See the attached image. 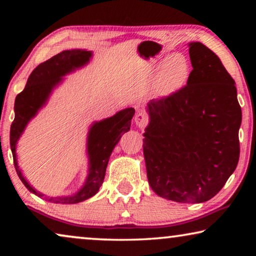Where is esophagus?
<instances>
[{"mask_svg":"<svg viewBox=\"0 0 256 256\" xmlns=\"http://www.w3.org/2000/svg\"><path fill=\"white\" fill-rule=\"evenodd\" d=\"M134 120H136V126H138L140 128H146V125L148 124L149 118H148V115H146V112L141 110L136 115V118H134Z\"/></svg>","mask_w":256,"mask_h":256,"instance_id":"1","label":"esophagus"}]
</instances>
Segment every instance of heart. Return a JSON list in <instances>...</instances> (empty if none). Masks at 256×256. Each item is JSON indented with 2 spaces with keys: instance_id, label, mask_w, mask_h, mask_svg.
Segmentation results:
<instances>
[{
  "instance_id": "b5f03b06",
  "label": "heart",
  "mask_w": 256,
  "mask_h": 256,
  "mask_svg": "<svg viewBox=\"0 0 256 256\" xmlns=\"http://www.w3.org/2000/svg\"><path fill=\"white\" fill-rule=\"evenodd\" d=\"M188 63L183 55L172 54L162 64V81L170 92L180 88L188 78Z\"/></svg>"
}]
</instances>
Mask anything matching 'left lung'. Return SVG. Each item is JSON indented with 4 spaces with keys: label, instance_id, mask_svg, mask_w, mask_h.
Here are the masks:
<instances>
[{
    "label": "left lung",
    "instance_id": "obj_1",
    "mask_svg": "<svg viewBox=\"0 0 256 256\" xmlns=\"http://www.w3.org/2000/svg\"><path fill=\"white\" fill-rule=\"evenodd\" d=\"M188 84L146 105L144 133L149 184L156 194L182 203L214 198L236 170L242 110L230 74L214 52L190 42Z\"/></svg>",
    "mask_w": 256,
    "mask_h": 256
}]
</instances>
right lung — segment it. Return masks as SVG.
Listing matches in <instances>:
<instances>
[{"instance_id": "1", "label": "right lung", "mask_w": 256, "mask_h": 256, "mask_svg": "<svg viewBox=\"0 0 256 256\" xmlns=\"http://www.w3.org/2000/svg\"><path fill=\"white\" fill-rule=\"evenodd\" d=\"M92 55V53L90 50H63L62 53L53 56L34 68L28 78L24 89L16 98V116L10 130V146L12 156H14V168L26 188L40 198L44 196V194L37 192L32 188L21 174L18 160H16V144L29 120L45 105L52 90L62 81V76L74 71L78 68L86 66ZM134 112H136L134 108H125V110L116 112L112 118L92 125L88 133V144H86L89 157V172L86 183L79 192L73 196L58 198L45 196L44 198H46V201L62 203V204H73V203L84 201L98 192L104 178H105L107 164L112 149L118 144L123 134L130 130Z\"/></svg>"}]
</instances>
